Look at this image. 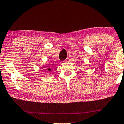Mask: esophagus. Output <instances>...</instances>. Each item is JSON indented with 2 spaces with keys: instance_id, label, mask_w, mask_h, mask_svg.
<instances>
[{
  "instance_id": "esophagus-1",
  "label": "esophagus",
  "mask_w": 124,
  "mask_h": 124,
  "mask_svg": "<svg viewBox=\"0 0 124 124\" xmlns=\"http://www.w3.org/2000/svg\"><path fill=\"white\" fill-rule=\"evenodd\" d=\"M70 62V59H69V58H67L64 61H63V62L64 63H68V62Z\"/></svg>"
}]
</instances>
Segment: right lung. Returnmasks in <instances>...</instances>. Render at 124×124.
Segmentation results:
<instances>
[{
	"label": "right lung",
	"mask_w": 124,
	"mask_h": 124,
	"mask_svg": "<svg viewBox=\"0 0 124 124\" xmlns=\"http://www.w3.org/2000/svg\"><path fill=\"white\" fill-rule=\"evenodd\" d=\"M45 70L46 71H51V68H47V69H45Z\"/></svg>",
	"instance_id": "add662e5"
}]
</instances>
